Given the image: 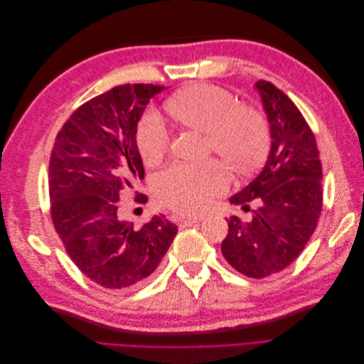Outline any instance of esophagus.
Wrapping results in <instances>:
<instances>
[{
  "label": "esophagus",
  "mask_w": 364,
  "mask_h": 364,
  "mask_svg": "<svg viewBox=\"0 0 364 364\" xmlns=\"http://www.w3.org/2000/svg\"><path fill=\"white\" fill-rule=\"evenodd\" d=\"M199 220H200V218H197V217H188V215H183V214H178V215L174 217V222L178 223L179 226H191V225L199 222Z\"/></svg>",
  "instance_id": "obj_1"
}]
</instances>
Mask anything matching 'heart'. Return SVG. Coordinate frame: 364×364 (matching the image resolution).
Instances as JSON below:
<instances>
[{
    "mask_svg": "<svg viewBox=\"0 0 364 364\" xmlns=\"http://www.w3.org/2000/svg\"><path fill=\"white\" fill-rule=\"evenodd\" d=\"M170 117L186 129L206 134V150L222 158L235 174L259 170L270 150V126L257 107L240 105L225 87L199 83L174 94L165 105ZM142 162H159L170 149V134L161 119L147 112L135 134ZM229 174L222 164L171 165L153 181L158 202L183 214H200L226 193Z\"/></svg>",
    "mask_w": 364,
    "mask_h": 364,
    "instance_id": "heart-1",
    "label": "heart"
}]
</instances>
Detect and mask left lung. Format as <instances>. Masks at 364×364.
<instances>
[{"label":"left lung","instance_id":"8db88e82","mask_svg":"<svg viewBox=\"0 0 364 364\" xmlns=\"http://www.w3.org/2000/svg\"><path fill=\"white\" fill-rule=\"evenodd\" d=\"M267 114L272 149L266 167L230 197L245 222L228 220L222 243L226 261L249 278L261 279L287 269L310 241L322 211V164L316 136L299 109L270 82H257Z\"/></svg>","mask_w":364,"mask_h":364}]
</instances>
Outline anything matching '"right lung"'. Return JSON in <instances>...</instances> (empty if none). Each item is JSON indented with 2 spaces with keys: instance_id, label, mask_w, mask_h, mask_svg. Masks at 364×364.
I'll list each match as a JSON object with an SVG mask.
<instances>
[{
  "instance_id": "1",
  "label": "right lung",
  "mask_w": 364,
  "mask_h": 364,
  "mask_svg": "<svg viewBox=\"0 0 364 364\" xmlns=\"http://www.w3.org/2000/svg\"><path fill=\"white\" fill-rule=\"evenodd\" d=\"M158 85H121L77 107L62 126L48 170L50 213L70 258L105 289H127L156 270L178 234L165 215L135 228L118 218L119 197L144 167L138 121Z\"/></svg>"
}]
</instances>
